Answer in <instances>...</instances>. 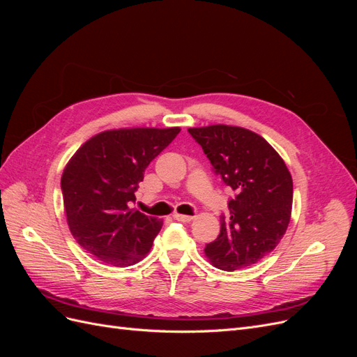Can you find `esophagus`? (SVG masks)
<instances>
[{
    "mask_svg": "<svg viewBox=\"0 0 357 357\" xmlns=\"http://www.w3.org/2000/svg\"><path fill=\"white\" fill-rule=\"evenodd\" d=\"M172 218H174V220H177V222H185V223H188V222H190V220L193 219V215H186V214H178V213H176L174 215H172Z\"/></svg>",
    "mask_w": 357,
    "mask_h": 357,
    "instance_id": "1",
    "label": "esophagus"
}]
</instances>
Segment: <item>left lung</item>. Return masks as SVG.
Wrapping results in <instances>:
<instances>
[{
    "instance_id": "8db88e82",
    "label": "left lung",
    "mask_w": 357,
    "mask_h": 357,
    "mask_svg": "<svg viewBox=\"0 0 357 357\" xmlns=\"http://www.w3.org/2000/svg\"><path fill=\"white\" fill-rule=\"evenodd\" d=\"M213 171L235 192L229 215H220V234L204 248L223 271L250 266L271 253L290 222L294 183L275 150L248 129L228 125L188 129Z\"/></svg>"
}]
</instances>
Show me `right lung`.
<instances>
[{"instance_id":"right-lung-1","label":"right lung","mask_w":357,"mask_h":357,"mask_svg":"<svg viewBox=\"0 0 357 357\" xmlns=\"http://www.w3.org/2000/svg\"><path fill=\"white\" fill-rule=\"evenodd\" d=\"M180 128H132L92 137L74 153L61 178L74 240L98 261L129 266L143 259L162 222L131 211L144 171Z\"/></svg>"}]
</instances>
